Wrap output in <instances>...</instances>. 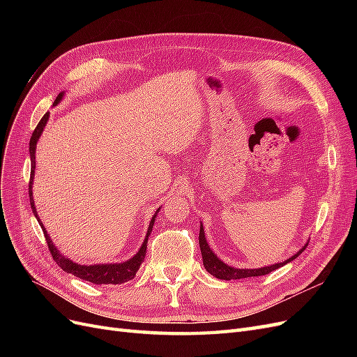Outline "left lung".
<instances>
[{"mask_svg":"<svg viewBox=\"0 0 357 357\" xmlns=\"http://www.w3.org/2000/svg\"><path fill=\"white\" fill-rule=\"evenodd\" d=\"M308 245V243L301 248V250L294 255L291 257H289L287 261L284 262H280V264H274V265H269V266H264V268H256V269H244V268H234L229 266L228 264H225L222 259H219L213 253V250L210 248L207 238H205V232L204 228L201 225V229H199V247H201V255H202V264L205 266L207 271L214 275L215 278H220V280H238V278H247V277H259V275H266L269 273L275 271L280 266H283L289 262L294 261L296 259L302 252L305 250V247Z\"/></svg>","mask_w":357,"mask_h":357,"instance_id":"1","label":"left lung"}]
</instances>
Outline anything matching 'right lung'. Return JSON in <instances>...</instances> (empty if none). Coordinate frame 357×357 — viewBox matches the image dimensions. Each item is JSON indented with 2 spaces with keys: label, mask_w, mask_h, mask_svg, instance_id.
<instances>
[{
  "label": "right lung",
  "mask_w": 357,
  "mask_h": 357,
  "mask_svg": "<svg viewBox=\"0 0 357 357\" xmlns=\"http://www.w3.org/2000/svg\"><path fill=\"white\" fill-rule=\"evenodd\" d=\"M62 96H63V92H61L58 95V98L55 100V105L62 100ZM47 121H49V113H46L45 116L41 117V121L38 122L37 128L34 129V132H32L31 142H29V156H31V162H32L31 178H29V201H31V208H32V211H34L43 232H45L46 241H47V245H49V250L52 253L53 261H55L59 265V268H62L66 273L73 274V275L79 277L82 280H86V282H91L93 284H122L125 282H129V280H132L135 277L139 266H142V264L144 262V256H146V250H147V240H149L150 232H152V229H153V223L156 220L159 208L153 214L152 220H150L146 238H144L142 247H139V250L131 259H128L126 262H122V264H100V265H80V264H75V262L70 261L67 256H63L55 247V244L52 243L46 228L43 226V223L38 218V214L36 211L34 199H32V180H34V169H36V146H37L38 138L43 132V129H45Z\"/></svg>",
  "instance_id": "1"
}]
</instances>
